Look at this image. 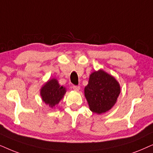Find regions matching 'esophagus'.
Masks as SVG:
<instances>
[{
	"instance_id": "esophagus-1",
	"label": "esophagus",
	"mask_w": 153,
	"mask_h": 153,
	"mask_svg": "<svg viewBox=\"0 0 153 153\" xmlns=\"http://www.w3.org/2000/svg\"><path fill=\"white\" fill-rule=\"evenodd\" d=\"M80 86H77V85H73V89H74L75 91H79L80 90Z\"/></svg>"
}]
</instances>
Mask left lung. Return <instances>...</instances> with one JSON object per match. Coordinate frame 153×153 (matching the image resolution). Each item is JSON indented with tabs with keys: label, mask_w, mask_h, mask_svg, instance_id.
I'll return each mask as SVG.
<instances>
[{
	"label": "left lung",
	"mask_w": 153,
	"mask_h": 153,
	"mask_svg": "<svg viewBox=\"0 0 153 153\" xmlns=\"http://www.w3.org/2000/svg\"><path fill=\"white\" fill-rule=\"evenodd\" d=\"M120 93V87L117 81L101 70L91 73L85 88L89 108L97 114L109 111L115 105Z\"/></svg>",
	"instance_id": "obj_1"
}]
</instances>
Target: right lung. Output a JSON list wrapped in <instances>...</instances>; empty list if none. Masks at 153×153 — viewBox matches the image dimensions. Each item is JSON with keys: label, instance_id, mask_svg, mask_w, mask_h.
<instances>
[{"label": "right lung", "instance_id": "obj_1", "mask_svg": "<svg viewBox=\"0 0 153 153\" xmlns=\"http://www.w3.org/2000/svg\"><path fill=\"white\" fill-rule=\"evenodd\" d=\"M66 93V89L64 87L59 85L56 79H52L48 81L40 91L42 100L49 106L53 108L58 104L59 101Z\"/></svg>", "mask_w": 153, "mask_h": 153}]
</instances>
